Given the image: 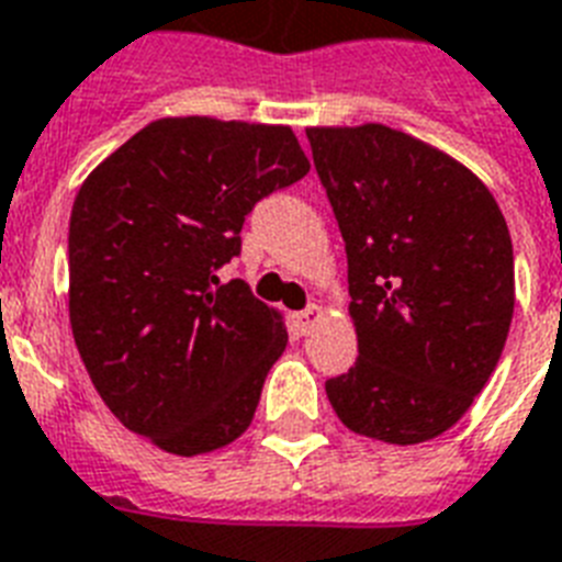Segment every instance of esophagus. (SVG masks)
Returning a JSON list of instances; mask_svg holds the SVG:
<instances>
[{"instance_id":"esophagus-1","label":"esophagus","mask_w":562,"mask_h":562,"mask_svg":"<svg viewBox=\"0 0 562 562\" xmlns=\"http://www.w3.org/2000/svg\"><path fill=\"white\" fill-rule=\"evenodd\" d=\"M322 319H325V311H322L319 304H313V307H307V311H302L299 316H295V322H299V330H302V334H311V330L316 328Z\"/></svg>"}]
</instances>
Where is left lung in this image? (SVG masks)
Returning a JSON list of instances; mask_svg holds the SVG:
<instances>
[{
  "label": "left lung",
  "mask_w": 562,
  "mask_h": 562,
  "mask_svg": "<svg viewBox=\"0 0 562 562\" xmlns=\"http://www.w3.org/2000/svg\"><path fill=\"white\" fill-rule=\"evenodd\" d=\"M307 140L346 240L358 334L328 402L360 437L428 442L472 407L507 342L504 213L472 169L390 125H313Z\"/></svg>",
  "instance_id": "8db88e82"
}]
</instances>
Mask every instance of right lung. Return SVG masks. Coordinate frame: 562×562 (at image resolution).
Masks as SVG:
<instances>
[{"mask_svg":"<svg viewBox=\"0 0 562 562\" xmlns=\"http://www.w3.org/2000/svg\"><path fill=\"white\" fill-rule=\"evenodd\" d=\"M290 125L160 116L85 178L69 216V325L125 428L178 458L249 428L284 313L220 284L255 202L307 176Z\"/></svg>","mask_w":562,"mask_h":562,"instance_id":"obj_1","label":"right lung"}]
</instances>
